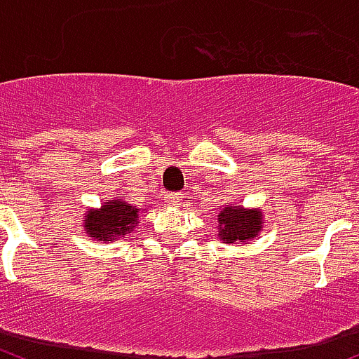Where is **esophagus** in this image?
<instances>
[{"label": "esophagus", "mask_w": 359, "mask_h": 359, "mask_svg": "<svg viewBox=\"0 0 359 359\" xmlns=\"http://www.w3.org/2000/svg\"><path fill=\"white\" fill-rule=\"evenodd\" d=\"M182 194H180V191H169V194H165V197H163V199H165V203H168V205H173V207H177V205H180V203H182Z\"/></svg>", "instance_id": "34e87169"}]
</instances>
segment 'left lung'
<instances>
[{
  "mask_svg": "<svg viewBox=\"0 0 359 359\" xmlns=\"http://www.w3.org/2000/svg\"><path fill=\"white\" fill-rule=\"evenodd\" d=\"M219 236L225 244H236L253 238L261 229L259 210H242L236 207H225L219 212Z\"/></svg>",
  "mask_w": 359,
  "mask_h": 359,
  "instance_id": "obj_1",
  "label": "left lung"
}]
</instances>
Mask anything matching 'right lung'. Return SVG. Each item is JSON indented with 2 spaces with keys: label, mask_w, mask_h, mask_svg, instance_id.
<instances>
[{
  "label": "right lung",
  "mask_w": 359,
  "mask_h": 359,
  "mask_svg": "<svg viewBox=\"0 0 359 359\" xmlns=\"http://www.w3.org/2000/svg\"><path fill=\"white\" fill-rule=\"evenodd\" d=\"M137 210L123 201L106 203L100 210L89 212L86 218V229L97 240H115L134 229Z\"/></svg>",
  "instance_id": "obj_1"
}]
</instances>
